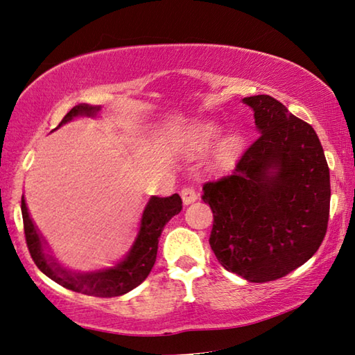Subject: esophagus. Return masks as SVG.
<instances>
[{
	"mask_svg": "<svg viewBox=\"0 0 355 355\" xmlns=\"http://www.w3.org/2000/svg\"><path fill=\"white\" fill-rule=\"evenodd\" d=\"M180 196H182L184 205H189V203L197 200V192L192 186H183V189L180 191Z\"/></svg>",
	"mask_w": 355,
	"mask_h": 355,
	"instance_id": "obj_1",
	"label": "esophagus"
}]
</instances>
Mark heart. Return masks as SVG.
Here are the masks:
<instances>
[{"mask_svg":"<svg viewBox=\"0 0 355 355\" xmlns=\"http://www.w3.org/2000/svg\"><path fill=\"white\" fill-rule=\"evenodd\" d=\"M218 136V128L216 125L209 122H199L192 125L189 128L188 135H186V148L189 153H202L211 146L214 137ZM239 146H241V139L238 135H227L218 142L213 152V166L218 169H225V167L232 166L235 161Z\"/></svg>","mask_w":355,"mask_h":355,"instance_id":"1","label":"heart"}]
</instances>
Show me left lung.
<instances>
[{
  "mask_svg": "<svg viewBox=\"0 0 355 355\" xmlns=\"http://www.w3.org/2000/svg\"><path fill=\"white\" fill-rule=\"evenodd\" d=\"M260 136L232 173L203 184L209 245L227 271L264 284L310 260L327 232L330 175L315 130L269 95L243 100Z\"/></svg>",
  "mask_w": 355,
  "mask_h": 355,
  "instance_id": "left-lung-1",
  "label": "left lung"
}]
</instances>
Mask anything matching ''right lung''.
Returning <instances> with one entry per match:
<instances>
[{"mask_svg":"<svg viewBox=\"0 0 355 355\" xmlns=\"http://www.w3.org/2000/svg\"><path fill=\"white\" fill-rule=\"evenodd\" d=\"M97 106H91L87 103H80L65 114L64 119L59 123L69 122L70 119L80 114H91L97 112ZM182 197L178 194H172L169 197H158L155 196L150 199L148 205L144 209L141 230L137 235L136 243L131 249L130 255L125 258L117 266L106 271L94 272V274H71L65 269L56 266L55 263L50 261L46 255L42 252L40 236L35 232L33 220L29 218L25 199L21 197V216H23V228H25V238L29 254H31L33 261L35 263L42 272L46 277L55 280L67 290L87 294V296L95 297H116L128 293L141 285L147 275L152 271L153 264L156 261V252H158V238L161 236L164 225L169 222L173 216L182 211Z\"/></svg>","mask_w":355,"mask_h":355,"instance_id":"add662e5","label":"right lung"}]
</instances>
